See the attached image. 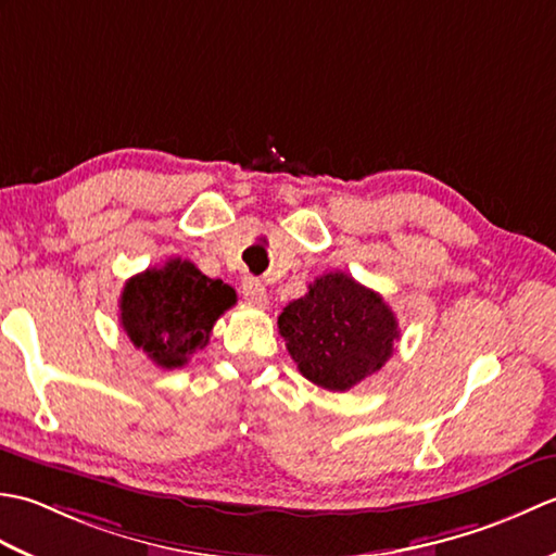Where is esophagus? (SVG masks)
Instances as JSON below:
<instances>
[{
  "label": "esophagus",
  "mask_w": 556,
  "mask_h": 556,
  "mask_svg": "<svg viewBox=\"0 0 556 556\" xmlns=\"http://www.w3.org/2000/svg\"><path fill=\"white\" fill-rule=\"evenodd\" d=\"M241 291L248 303L253 305H260V308H265L267 305V291L263 287V281L255 279V277H245L243 285H241Z\"/></svg>",
  "instance_id": "34e87169"
}]
</instances>
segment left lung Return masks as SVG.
I'll return each instance as SVG.
<instances>
[{
    "label": "left lung",
    "mask_w": 556,
    "mask_h": 556,
    "mask_svg": "<svg viewBox=\"0 0 556 556\" xmlns=\"http://www.w3.org/2000/svg\"><path fill=\"white\" fill-rule=\"evenodd\" d=\"M293 363L313 384L346 392L392 358L399 323L380 293L346 271H327L279 315Z\"/></svg>",
    "instance_id": "obj_1"
}]
</instances>
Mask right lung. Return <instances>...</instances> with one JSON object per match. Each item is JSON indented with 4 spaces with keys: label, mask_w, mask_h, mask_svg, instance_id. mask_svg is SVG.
Instances as JSON below:
<instances>
[{
    "label": "right lung",
    "mask_w": 556,
    "mask_h": 556,
    "mask_svg": "<svg viewBox=\"0 0 556 556\" xmlns=\"http://www.w3.org/2000/svg\"><path fill=\"white\" fill-rule=\"evenodd\" d=\"M236 303V291L210 279L191 260L172 257L126 281L119 320L134 346L164 370L181 368L205 349L217 317Z\"/></svg>",
    "instance_id": "obj_1"
}]
</instances>
